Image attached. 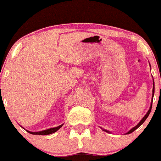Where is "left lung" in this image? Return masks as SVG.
<instances>
[{
	"label": "left lung",
	"instance_id": "obj_1",
	"mask_svg": "<svg viewBox=\"0 0 161 161\" xmlns=\"http://www.w3.org/2000/svg\"><path fill=\"white\" fill-rule=\"evenodd\" d=\"M153 95H154V81H153V95H152V101H151V106H150V107H149V110H148L147 114H146V115L144 116V117H143V118L141 120H140V122H139V123H138V125H136V126L134 127V128H131V129L130 130V131H128V132H127V134H131V133H132L133 131H135V130H136L137 128H138V127H140V126H141V125H142L143 123H144V121H145V120H146V118H147V117H149V114H150L151 109H152V104H153ZM103 131H106V132H109V131H107V130H105V129H103Z\"/></svg>",
	"mask_w": 161,
	"mask_h": 161
}]
</instances>
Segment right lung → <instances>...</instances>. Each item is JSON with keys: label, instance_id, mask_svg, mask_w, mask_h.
Returning a JSON list of instances; mask_svg holds the SVG:
<instances>
[{"label": "right lung", "instance_id": "1", "mask_svg": "<svg viewBox=\"0 0 161 161\" xmlns=\"http://www.w3.org/2000/svg\"><path fill=\"white\" fill-rule=\"evenodd\" d=\"M63 125H63H59V126L56 127V128H48V129H47V130H44V131H36V132H33V131H28L30 134H32V135H50V134H52V133H54V132H55V131H58V130L59 129V128H61Z\"/></svg>", "mask_w": 161, "mask_h": 161}]
</instances>
